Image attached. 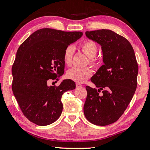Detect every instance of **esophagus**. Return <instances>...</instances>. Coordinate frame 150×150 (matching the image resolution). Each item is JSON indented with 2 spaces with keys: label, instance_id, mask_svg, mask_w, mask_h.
I'll return each instance as SVG.
<instances>
[{
  "label": "esophagus",
  "instance_id": "34e87169",
  "mask_svg": "<svg viewBox=\"0 0 150 150\" xmlns=\"http://www.w3.org/2000/svg\"><path fill=\"white\" fill-rule=\"evenodd\" d=\"M76 87H77V88H78V87H82L83 86H82V84H80V83H77L76 84Z\"/></svg>",
  "mask_w": 150,
  "mask_h": 150
}]
</instances>
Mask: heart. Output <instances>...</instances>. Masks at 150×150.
Segmentation results:
<instances>
[{"label": "heart", "instance_id": "1", "mask_svg": "<svg viewBox=\"0 0 150 150\" xmlns=\"http://www.w3.org/2000/svg\"><path fill=\"white\" fill-rule=\"evenodd\" d=\"M80 47L85 54L89 57V61L87 63H89V64H91L93 67H97L99 63V59L96 56L98 52L97 44L91 40H86L80 45ZM74 53V47L72 45H69L64 49L63 59L66 65L70 66L72 64ZM93 71L89 67H74L68 70L66 76L68 79H70L76 82L82 83L87 79L91 77Z\"/></svg>", "mask_w": 150, "mask_h": 150}]
</instances>
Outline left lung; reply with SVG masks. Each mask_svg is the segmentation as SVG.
I'll return each instance as SVG.
<instances>
[{
	"label": "left lung",
	"mask_w": 150,
	"mask_h": 150,
	"mask_svg": "<svg viewBox=\"0 0 150 150\" xmlns=\"http://www.w3.org/2000/svg\"><path fill=\"white\" fill-rule=\"evenodd\" d=\"M99 44L104 64L91 79L97 89L86 86L85 116L96 125H108L122 115L137 87L138 67L134 50L123 36L108 29L86 31Z\"/></svg>",
	"instance_id": "8db88e82"
}]
</instances>
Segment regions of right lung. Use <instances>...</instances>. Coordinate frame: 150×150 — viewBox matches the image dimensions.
<instances>
[{"mask_svg":"<svg viewBox=\"0 0 150 150\" xmlns=\"http://www.w3.org/2000/svg\"><path fill=\"white\" fill-rule=\"evenodd\" d=\"M83 35L48 28L35 31L20 45L12 65V91L23 114L38 125L52 124L63 111L61 97L75 89L71 80L48 86L63 74L64 50Z\"/></svg>","mask_w":150,"mask_h":150,"instance_id":"obj_1","label":"right lung"}]
</instances>
